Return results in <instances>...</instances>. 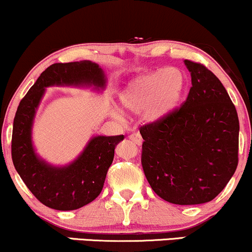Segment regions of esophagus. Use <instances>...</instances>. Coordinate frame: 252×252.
<instances>
[{
  "instance_id": "obj_1",
  "label": "esophagus",
  "mask_w": 252,
  "mask_h": 252,
  "mask_svg": "<svg viewBox=\"0 0 252 252\" xmlns=\"http://www.w3.org/2000/svg\"><path fill=\"white\" fill-rule=\"evenodd\" d=\"M129 138L132 141V142L138 144V146H141V144H142V142H143V138H142V136H141L140 132H135V134H131L129 136Z\"/></svg>"
}]
</instances>
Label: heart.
Segmentation results:
<instances>
[{
  "label": "heart",
  "instance_id": "b5f03b06",
  "mask_svg": "<svg viewBox=\"0 0 252 252\" xmlns=\"http://www.w3.org/2000/svg\"><path fill=\"white\" fill-rule=\"evenodd\" d=\"M186 89V78L175 67L148 72L135 78L118 94L122 108L129 112L143 111L147 122L162 120L178 106ZM122 116L118 109L112 110Z\"/></svg>",
  "mask_w": 252,
  "mask_h": 252
}]
</instances>
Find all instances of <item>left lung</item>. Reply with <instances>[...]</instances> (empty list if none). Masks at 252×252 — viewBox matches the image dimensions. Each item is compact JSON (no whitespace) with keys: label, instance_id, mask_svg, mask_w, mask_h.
Here are the masks:
<instances>
[{"label":"left lung","instance_id":"8db88e82","mask_svg":"<svg viewBox=\"0 0 252 252\" xmlns=\"http://www.w3.org/2000/svg\"><path fill=\"white\" fill-rule=\"evenodd\" d=\"M192 78L186 102L158 122L141 126L142 167L163 200L198 205L215 199L238 164L239 121L220 80L185 60Z\"/></svg>","mask_w":252,"mask_h":252}]
</instances>
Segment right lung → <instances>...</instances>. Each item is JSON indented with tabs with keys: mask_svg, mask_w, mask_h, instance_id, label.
Masks as SVG:
<instances>
[{
	"mask_svg": "<svg viewBox=\"0 0 252 252\" xmlns=\"http://www.w3.org/2000/svg\"><path fill=\"white\" fill-rule=\"evenodd\" d=\"M77 86L103 91L104 71L96 63L82 60L53 63L40 74L17 106L13 124L11 158L16 172L40 202L59 211L77 210L94 201L103 189L115 148L124 136H94L83 152L65 166L40 158L33 144V124L46 88Z\"/></svg>",
	"mask_w": 252,
	"mask_h": 252,
	"instance_id": "add662e5",
	"label": "right lung"
}]
</instances>
